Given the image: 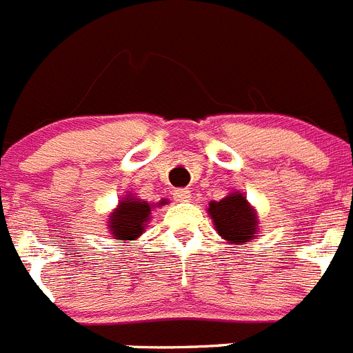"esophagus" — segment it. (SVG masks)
Segmentation results:
<instances>
[{
  "label": "esophagus",
  "mask_w": 353,
  "mask_h": 353,
  "mask_svg": "<svg viewBox=\"0 0 353 353\" xmlns=\"http://www.w3.org/2000/svg\"><path fill=\"white\" fill-rule=\"evenodd\" d=\"M192 199V192L188 188H177L174 190V201L177 203H188Z\"/></svg>",
  "instance_id": "esophagus-1"
}]
</instances>
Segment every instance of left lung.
I'll return each instance as SVG.
<instances>
[{
    "instance_id": "obj_1",
    "label": "left lung",
    "mask_w": 353,
    "mask_h": 353,
    "mask_svg": "<svg viewBox=\"0 0 353 353\" xmlns=\"http://www.w3.org/2000/svg\"><path fill=\"white\" fill-rule=\"evenodd\" d=\"M208 206V215L213 219L215 230L230 244L242 245L259 236V217L244 194L232 192L224 199L212 201Z\"/></svg>"
}]
</instances>
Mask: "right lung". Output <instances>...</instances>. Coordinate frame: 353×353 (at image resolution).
<instances>
[{"mask_svg": "<svg viewBox=\"0 0 353 353\" xmlns=\"http://www.w3.org/2000/svg\"><path fill=\"white\" fill-rule=\"evenodd\" d=\"M167 199H161L158 206L167 204ZM152 204L147 201L136 199L134 195L127 194V197L120 201L118 208L109 215V232L117 241H136L143 233L145 222L150 219Z\"/></svg>", "mask_w": 353, "mask_h": 353, "instance_id": "obj_1", "label": "right lung"}]
</instances>
